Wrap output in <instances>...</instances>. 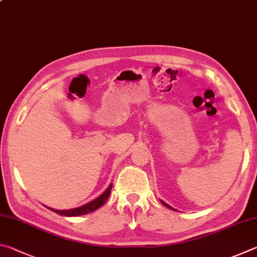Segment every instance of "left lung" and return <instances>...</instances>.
<instances>
[{
	"label": "left lung",
	"instance_id": "8db88e82",
	"mask_svg": "<svg viewBox=\"0 0 257 257\" xmlns=\"http://www.w3.org/2000/svg\"><path fill=\"white\" fill-rule=\"evenodd\" d=\"M161 202H162V203H163V204H164V206H165V207H167V208H170V209H171V210H174V209H173V208H172V207H170V206H169V204H166V203H165V202H164V201H161Z\"/></svg>",
	"mask_w": 257,
	"mask_h": 257
}]
</instances>
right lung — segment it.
<instances>
[{"mask_svg":"<svg viewBox=\"0 0 257 257\" xmlns=\"http://www.w3.org/2000/svg\"><path fill=\"white\" fill-rule=\"evenodd\" d=\"M111 189H112V184H110L109 188L106 189L99 198H96L95 200H93V201L84 204V206H82L80 208H75V209H71V210H63V211L62 210H55V209H50V208L49 209L53 210V211H55L56 213L60 214V216H66V217H76V216H82V214L91 213L93 211H95L96 209H99L100 207L103 206L106 200H108V198H109Z\"/></svg>","mask_w":257,"mask_h":257,"instance_id":"obj_1","label":"right lung"}]
</instances>
